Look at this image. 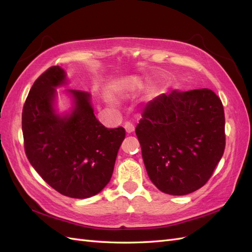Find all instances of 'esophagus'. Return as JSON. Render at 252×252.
I'll use <instances>...</instances> for the list:
<instances>
[{"label":"esophagus","instance_id":"esophagus-1","mask_svg":"<svg viewBox=\"0 0 252 252\" xmlns=\"http://www.w3.org/2000/svg\"><path fill=\"white\" fill-rule=\"evenodd\" d=\"M125 129H126V133H132L133 131H134V126H133L131 122L126 121V122L125 123Z\"/></svg>","mask_w":252,"mask_h":252}]
</instances>
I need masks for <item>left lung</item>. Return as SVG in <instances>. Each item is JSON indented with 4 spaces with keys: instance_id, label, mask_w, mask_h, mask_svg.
Returning <instances> with one entry per match:
<instances>
[{
    "instance_id": "obj_1",
    "label": "left lung",
    "mask_w": 252,
    "mask_h": 252,
    "mask_svg": "<svg viewBox=\"0 0 252 252\" xmlns=\"http://www.w3.org/2000/svg\"><path fill=\"white\" fill-rule=\"evenodd\" d=\"M135 133L148 176L157 189L169 195H187L207 183L223 156V104L209 89L173 90L145 106Z\"/></svg>"
}]
</instances>
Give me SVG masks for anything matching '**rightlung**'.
I'll use <instances>...</instances> for the list:
<instances>
[{
    "instance_id": "right-lung-1",
    "label": "right lung",
    "mask_w": 252,
    "mask_h": 252,
    "mask_svg": "<svg viewBox=\"0 0 252 252\" xmlns=\"http://www.w3.org/2000/svg\"><path fill=\"white\" fill-rule=\"evenodd\" d=\"M65 79L63 69L52 66L32 85L21 121L25 153L52 189L83 199L98 194L108 184L126 130L101 125L95 118L90 94L84 91H70L76 100L71 115H56L54 88Z\"/></svg>"
}]
</instances>
